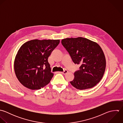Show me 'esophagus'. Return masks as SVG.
I'll use <instances>...</instances> for the list:
<instances>
[{"label": "esophagus", "mask_w": 123, "mask_h": 123, "mask_svg": "<svg viewBox=\"0 0 123 123\" xmlns=\"http://www.w3.org/2000/svg\"><path fill=\"white\" fill-rule=\"evenodd\" d=\"M59 72L61 73H62V74H66V73H67L68 72V70H65L64 71Z\"/></svg>", "instance_id": "esophagus-1"}]
</instances>
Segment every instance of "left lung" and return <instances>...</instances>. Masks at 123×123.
<instances>
[{
    "label": "left lung",
    "mask_w": 123,
    "mask_h": 123,
    "mask_svg": "<svg viewBox=\"0 0 123 123\" xmlns=\"http://www.w3.org/2000/svg\"><path fill=\"white\" fill-rule=\"evenodd\" d=\"M61 43L73 62L80 66L71 84L78 90L92 88L102 80L106 68V59L100 46L83 37L67 38Z\"/></svg>",
    "instance_id": "1"
}]
</instances>
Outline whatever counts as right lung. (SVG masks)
Instances as JSON below:
<instances>
[{
    "instance_id": "right-lung-1",
    "label": "right lung",
    "mask_w": 123,
    "mask_h": 123,
    "mask_svg": "<svg viewBox=\"0 0 123 123\" xmlns=\"http://www.w3.org/2000/svg\"><path fill=\"white\" fill-rule=\"evenodd\" d=\"M60 40H38L23 44L15 56L14 68L20 83L32 90H39L47 85L54 74L48 58L58 45Z\"/></svg>"
}]
</instances>
